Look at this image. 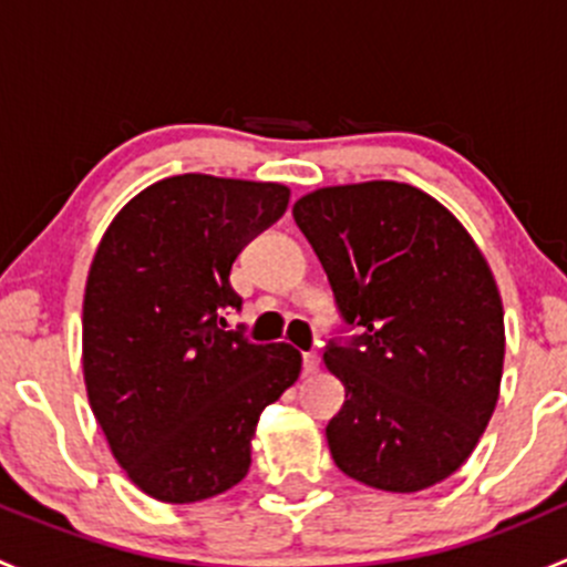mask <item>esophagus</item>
I'll return each instance as SVG.
<instances>
[{
    "label": "esophagus",
    "mask_w": 567,
    "mask_h": 567,
    "mask_svg": "<svg viewBox=\"0 0 567 567\" xmlns=\"http://www.w3.org/2000/svg\"><path fill=\"white\" fill-rule=\"evenodd\" d=\"M320 370V357L316 351H310V353H305V373L307 375H316Z\"/></svg>",
    "instance_id": "1"
}]
</instances>
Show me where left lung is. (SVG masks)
<instances>
[{"instance_id":"1","label":"left lung","mask_w":567,"mask_h":567,"mask_svg":"<svg viewBox=\"0 0 567 567\" xmlns=\"http://www.w3.org/2000/svg\"><path fill=\"white\" fill-rule=\"evenodd\" d=\"M293 219L329 277L351 340L323 362L346 386L326 425L348 477L392 494L442 483L472 455L499 400L505 316L483 251L409 183L305 194Z\"/></svg>"}]
</instances>
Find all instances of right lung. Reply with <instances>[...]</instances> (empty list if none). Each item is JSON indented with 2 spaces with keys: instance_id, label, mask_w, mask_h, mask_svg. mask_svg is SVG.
Returning <instances> with one entry per match:
<instances>
[{
  "instance_id": "1",
  "label": "right lung",
  "mask_w": 567,
  "mask_h": 567,
  "mask_svg": "<svg viewBox=\"0 0 567 567\" xmlns=\"http://www.w3.org/2000/svg\"><path fill=\"white\" fill-rule=\"evenodd\" d=\"M282 183L175 175L106 227L84 288L90 409L136 488L169 505L241 483L262 409L301 373L285 342L227 329L230 268L285 214Z\"/></svg>"
}]
</instances>
